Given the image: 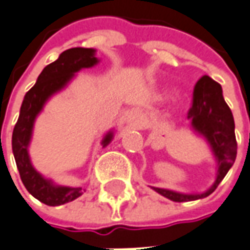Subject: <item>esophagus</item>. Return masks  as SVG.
Returning <instances> with one entry per match:
<instances>
[{"instance_id":"obj_1","label":"esophagus","mask_w":250,"mask_h":250,"mask_svg":"<svg viewBox=\"0 0 250 250\" xmlns=\"http://www.w3.org/2000/svg\"><path fill=\"white\" fill-rule=\"evenodd\" d=\"M125 122L130 128L141 130V128H144V125L146 123V118H145V115H144L142 111H139V109H130L125 113Z\"/></svg>"}]
</instances>
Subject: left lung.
Returning <instances> with one entry per match:
<instances>
[{"label": "left lung", "instance_id": "8db88e82", "mask_svg": "<svg viewBox=\"0 0 250 250\" xmlns=\"http://www.w3.org/2000/svg\"><path fill=\"white\" fill-rule=\"evenodd\" d=\"M193 132L207 141L216 163L215 182L201 193H182L175 190L154 188L152 189L175 203L194 201L208 197L232 167L237 157L235 125L232 113L223 98V90L209 76H203L194 87L193 105L188 113Z\"/></svg>", "mask_w": 250, "mask_h": 250}]
</instances>
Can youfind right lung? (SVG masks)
<instances>
[{"label":"right lung","instance_id":"add662e5","mask_svg":"<svg viewBox=\"0 0 250 250\" xmlns=\"http://www.w3.org/2000/svg\"><path fill=\"white\" fill-rule=\"evenodd\" d=\"M100 60L96 57V49L93 47H72L59 56V59L43 68L37 83L25 93L20 106L18 123L12 134V150L18 166L21 182L41 203L49 207H57L74 201L83 194L82 188L61 186L40 174L32 166L28 146L31 144L34 125L45 104L61 90L67 87L75 78L76 72L84 68L97 65ZM115 137V130H109L104 135L101 145L108 146Z\"/></svg>","mask_w":250,"mask_h":250}]
</instances>
